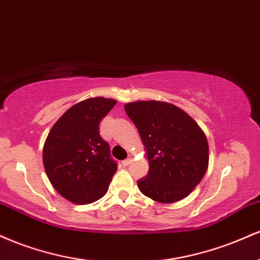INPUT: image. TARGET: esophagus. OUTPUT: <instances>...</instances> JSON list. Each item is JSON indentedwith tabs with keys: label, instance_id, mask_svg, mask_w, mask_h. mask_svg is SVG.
<instances>
[{
	"label": "esophagus",
	"instance_id": "esophagus-1",
	"mask_svg": "<svg viewBox=\"0 0 260 260\" xmlns=\"http://www.w3.org/2000/svg\"><path fill=\"white\" fill-rule=\"evenodd\" d=\"M132 161H133L132 157H128V159H126V160L122 161V165H123V166H128V165H129L131 162H132Z\"/></svg>",
	"mask_w": 260,
	"mask_h": 260
}]
</instances>
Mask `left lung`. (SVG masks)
Wrapping results in <instances>:
<instances>
[{
	"label": "left lung",
	"mask_w": 260,
	"mask_h": 260,
	"mask_svg": "<svg viewBox=\"0 0 260 260\" xmlns=\"http://www.w3.org/2000/svg\"><path fill=\"white\" fill-rule=\"evenodd\" d=\"M138 129L149 162L140 192L155 202L170 204L190 194L209 165L208 139L183 110L165 101H134L124 105Z\"/></svg>",
	"instance_id": "left-lung-1"
}]
</instances>
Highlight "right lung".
Masks as SVG:
<instances>
[{"mask_svg":"<svg viewBox=\"0 0 260 260\" xmlns=\"http://www.w3.org/2000/svg\"><path fill=\"white\" fill-rule=\"evenodd\" d=\"M117 101L89 98L76 104L56 121L43 150L44 168L56 190L74 204H90L109 189L117 164L99 124Z\"/></svg>","mask_w":260,"mask_h":260,"instance_id":"obj_1","label":"right lung"}]
</instances>
